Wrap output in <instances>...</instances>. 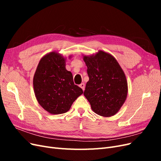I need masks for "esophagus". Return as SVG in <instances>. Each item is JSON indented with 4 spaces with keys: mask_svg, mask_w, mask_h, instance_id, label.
I'll return each mask as SVG.
<instances>
[{
    "mask_svg": "<svg viewBox=\"0 0 161 161\" xmlns=\"http://www.w3.org/2000/svg\"><path fill=\"white\" fill-rule=\"evenodd\" d=\"M79 86L80 87V88L82 89V90H85V83H81L80 85H79Z\"/></svg>",
    "mask_w": 161,
    "mask_h": 161,
    "instance_id": "esophagus-1",
    "label": "esophagus"
}]
</instances>
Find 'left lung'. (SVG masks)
Here are the masks:
<instances>
[{"label":"left lung","mask_w":161,"mask_h":161,"mask_svg":"<svg viewBox=\"0 0 161 161\" xmlns=\"http://www.w3.org/2000/svg\"><path fill=\"white\" fill-rule=\"evenodd\" d=\"M89 80L84 95L92 110L101 116L115 115L127 98L128 82L125 73L110 53L99 50L95 54L83 55Z\"/></svg>","instance_id":"8db88e82"}]
</instances>
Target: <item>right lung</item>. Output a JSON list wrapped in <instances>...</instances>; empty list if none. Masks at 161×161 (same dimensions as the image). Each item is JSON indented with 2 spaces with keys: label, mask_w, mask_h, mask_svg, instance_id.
Returning a JSON list of instances; mask_svg holds the SVG:
<instances>
[{
  "label": "right lung",
  "mask_w": 161,
  "mask_h": 161,
  "mask_svg": "<svg viewBox=\"0 0 161 161\" xmlns=\"http://www.w3.org/2000/svg\"><path fill=\"white\" fill-rule=\"evenodd\" d=\"M66 60L60 53L51 52L41 58L34 74L33 85L36 99L51 114L66 113L83 93L82 89L74 84L72 73L66 69Z\"/></svg>",
  "instance_id": "add662e5"
}]
</instances>
